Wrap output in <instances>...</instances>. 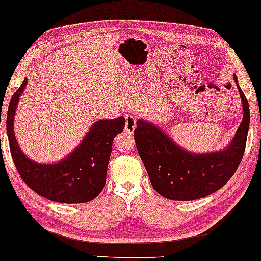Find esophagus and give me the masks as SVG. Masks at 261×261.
<instances>
[{
  "label": "esophagus",
  "mask_w": 261,
  "mask_h": 261,
  "mask_svg": "<svg viewBox=\"0 0 261 261\" xmlns=\"http://www.w3.org/2000/svg\"><path fill=\"white\" fill-rule=\"evenodd\" d=\"M137 126V121H136V116L129 114L125 116V131L129 132V134H132L134 130Z\"/></svg>",
  "instance_id": "1"
}]
</instances>
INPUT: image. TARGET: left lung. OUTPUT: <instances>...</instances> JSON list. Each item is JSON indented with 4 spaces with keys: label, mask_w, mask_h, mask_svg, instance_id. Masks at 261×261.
<instances>
[{
    "label": "left lung",
    "mask_w": 261,
    "mask_h": 261,
    "mask_svg": "<svg viewBox=\"0 0 261 261\" xmlns=\"http://www.w3.org/2000/svg\"><path fill=\"white\" fill-rule=\"evenodd\" d=\"M243 104V120L227 149L196 155L176 146L158 127L139 120L135 129L138 154L161 196L189 201L216 192L229 181L242 161L250 123L249 104L234 74Z\"/></svg>",
    "instance_id": "1"
}]
</instances>
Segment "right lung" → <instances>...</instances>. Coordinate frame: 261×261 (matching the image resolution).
<instances>
[{"label":"right lung","mask_w":261,"mask_h":261,"mask_svg":"<svg viewBox=\"0 0 261 261\" xmlns=\"http://www.w3.org/2000/svg\"><path fill=\"white\" fill-rule=\"evenodd\" d=\"M27 78L13 94L7 115L10 151L17 171L32 190L52 201L83 203L93 200L104 189L107 165L115 136L124 129L123 116L100 120L91 126L80 146L56 164H38L20 150L13 132V116Z\"/></svg>","instance_id":"add662e5"}]
</instances>
